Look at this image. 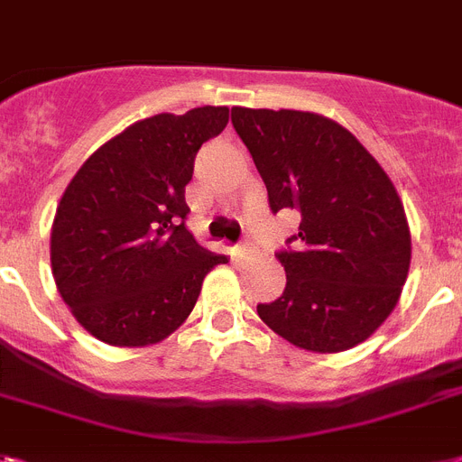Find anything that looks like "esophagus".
Instances as JSON below:
<instances>
[{
	"label": "esophagus",
	"instance_id": "34e87169",
	"mask_svg": "<svg viewBox=\"0 0 462 462\" xmlns=\"http://www.w3.org/2000/svg\"><path fill=\"white\" fill-rule=\"evenodd\" d=\"M251 251H254V246H251V242H246V239L235 246V254H237V256H249Z\"/></svg>",
	"mask_w": 462,
	"mask_h": 462
}]
</instances>
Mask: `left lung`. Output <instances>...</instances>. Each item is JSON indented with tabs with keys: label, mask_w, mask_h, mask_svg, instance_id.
<instances>
[{
	"label": "left lung",
	"mask_w": 462,
	"mask_h": 462,
	"mask_svg": "<svg viewBox=\"0 0 462 462\" xmlns=\"http://www.w3.org/2000/svg\"><path fill=\"white\" fill-rule=\"evenodd\" d=\"M232 125L299 235L275 256L287 287L258 316L294 346L337 354L387 320L411 265V232L392 180L365 146L309 111L232 108Z\"/></svg>",
	"instance_id": "8db88e82"
}]
</instances>
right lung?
Segmentation results:
<instances>
[{"instance_id":"obj_1","label":"right lung","mask_w":462,"mask_h":462,"mask_svg":"<svg viewBox=\"0 0 462 462\" xmlns=\"http://www.w3.org/2000/svg\"><path fill=\"white\" fill-rule=\"evenodd\" d=\"M227 106L159 114L99 146L56 208L51 273L75 320L111 346L166 339L192 313L206 273L227 256L187 230L185 185Z\"/></svg>"}]
</instances>
